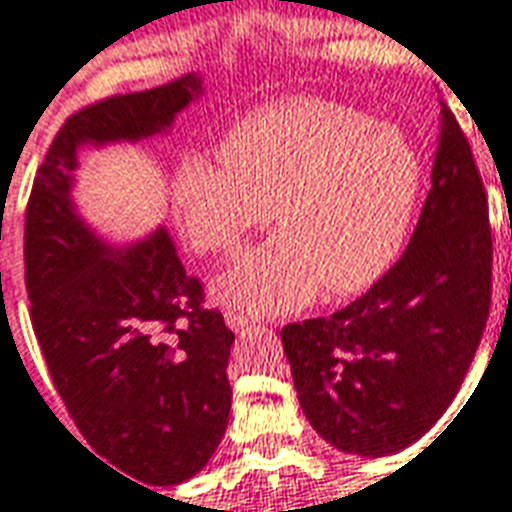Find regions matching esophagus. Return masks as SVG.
I'll list each match as a JSON object with an SVG mask.
<instances>
[{"mask_svg": "<svg viewBox=\"0 0 512 512\" xmlns=\"http://www.w3.org/2000/svg\"><path fill=\"white\" fill-rule=\"evenodd\" d=\"M226 324H229L231 330H234V333H242V330H248V319H245V316H240V313H226Z\"/></svg>", "mask_w": 512, "mask_h": 512, "instance_id": "esophagus-1", "label": "esophagus"}]
</instances>
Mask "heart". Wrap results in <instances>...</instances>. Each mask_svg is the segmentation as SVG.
<instances>
[{
  "label": "heart",
  "instance_id": "heart-1",
  "mask_svg": "<svg viewBox=\"0 0 512 512\" xmlns=\"http://www.w3.org/2000/svg\"><path fill=\"white\" fill-rule=\"evenodd\" d=\"M223 163L188 158L174 174L182 234L229 256L275 207L281 234L223 272L212 297L240 316L305 308L322 289L346 297L374 286L412 234L423 160L404 130L324 98L253 111L229 130Z\"/></svg>",
  "mask_w": 512,
  "mask_h": 512
}]
</instances>
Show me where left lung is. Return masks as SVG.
<instances>
[{"label":"left lung","mask_w":512,"mask_h":512,"mask_svg":"<svg viewBox=\"0 0 512 512\" xmlns=\"http://www.w3.org/2000/svg\"><path fill=\"white\" fill-rule=\"evenodd\" d=\"M483 179L442 106L431 193L401 259L327 319L286 324L283 352L308 423L335 450H404L453 404L491 308Z\"/></svg>","instance_id":"left-lung-1"}]
</instances>
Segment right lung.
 Wrapping results in <instances>:
<instances>
[{"instance_id": "right-lung-1", "label": "right lung", "mask_w": 512, "mask_h": 512, "mask_svg": "<svg viewBox=\"0 0 512 512\" xmlns=\"http://www.w3.org/2000/svg\"><path fill=\"white\" fill-rule=\"evenodd\" d=\"M201 92L188 73L81 108L48 147L26 204V292L48 374L92 450L149 486L185 483L218 450L234 333L204 308L169 231L111 245L89 226L73 201L78 149L169 133Z\"/></svg>"}]
</instances>
